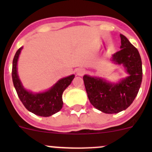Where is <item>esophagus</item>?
Segmentation results:
<instances>
[{"label":"esophagus","instance_id":"esophagus-1","mask_svg":"<svg viewBox=\"0 0 152 152\" xmlns=\"http://www.w3.org/2000/svg\"><path fill=\"white\" fill-rule=\"evenodd\" d=\"M85 70L82 68H78L77 70H76V73H77V75H79V76H83V75L85 74Z\"/></svg>","mask_w":152,"mask_h":152}]
</instances>
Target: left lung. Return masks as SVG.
<instances>
[{
    "label": "left lung",
    "mask_w": 152,
    "mask_h": 152,
    "mask_svg": "<svg viewBox=\"0 0 152 152\" xmlns=\"http://www.w3.org/2000/svg\"><path fill=\"white\" fill-rule=\"evenodd\" d=\"M121 45L112 56L111 61L122 65L128 73L118 83H112L101 77L83 76L87 96L91 104L107 114L120 113L128 108L138 93L142 82V61L140 53L129 39L120 34Z\"/></svg>",
    "instance_id": "1"
}]
</instances>
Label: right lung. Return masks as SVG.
<instances>
[{
	"label": "right lung",
	"instance_id": "right-lung-1",
	"mask_svg": "<svg viewBox=\"0 0 152 152\" xmlns=\"http://www.w3.org/2000/svg\"><path fill=\"white\" fill-rule=\"evenodd\" d=\"M23 47L15 53L12 62V81L18 96L24 107L31 113L42 117H48L58 113L62 108V93L70 85L75 75L59 79L49 90L41 93L27 90L22 85L18 73V61Z\"/></svg>",
	"mask_w": 152,
	"mask_h": 152
}]
</instances>
